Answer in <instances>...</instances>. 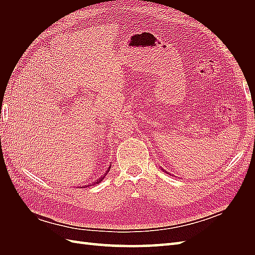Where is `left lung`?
<instances>
[{"label":"left lung","mask_w":255,"mask_h":255,"mask_svg":"<svg viewBox=\"0 0 255 255\" xmlns=\"http://www.w3.org/2000/svg\"><path fill=\"white\" fill-rule=\"evenodd\" d=\"M160 168H161V167H160ZM161 170H163V171H164V172H166V173H167V174H170V173H169V172H168V171H166V170H165V169H163V168H161Z\"/></svg>","instance_id":"obj_1"}]
</instances>
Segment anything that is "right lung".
Here are the masks:
<instances>
[{"mask_svg": "<svg viewBox=\"0 0 255 255\" xmlns=\"http://www.w3.org/2000/svg\"><path fill=\"white\" fill-rule=\"evenodd\" d=\"M110 170H111V166L109 167V169H107V170L105 171V173L101 176V177H99V179L96 181V182H94V183H92V184H88V185H84V186L82 187V188H85V187H88V186H94V185H96V184H99V183H101L102 181H103V179H104V177L106 176V174L107 173H109L110 172Z\"/></svg>", "mask_w": 255, "mask_h": 255, "instance_id": "1", "label": "right lung"}]
</instances>
